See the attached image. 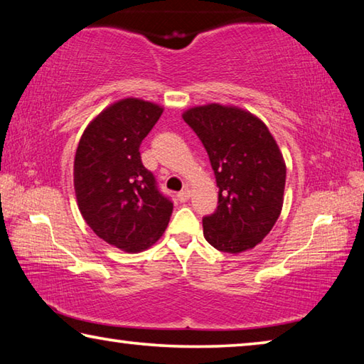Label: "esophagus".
I'll list each match as a JSON object with an SVG mask.
<instances>
[{"label":"esophagus","mask_w":364,"mask_h":364,"mask_svg":"<svg viewBox=\"0 0 364 364\" xmlns=\"http://www.w3.org/2000/svg\"><path fill=\"white\" fill-rule=\"evenodd\" d=\"M191 197V191L189 189H184L181 191V193H178V199H180L181 202H186Z\"/></svg>","instance_id":"1"}]
</instances>
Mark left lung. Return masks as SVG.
I'll list each match as a JSON object with an SVG mask.
<instances>
[{"instance_id": "obj_1", "label": "left lung", "mask_w": 364, "mask_h": 364, "mask_svg": "<svg viewBox=\"0 0 364 364\" xmlns=\"http://www.w3.org/2000/svg\"><path fill=\"white\" fill-rule=\"evenodd\" d=\"M184 122L202 141L218 186V207L202 218L217 250L239 254L263 241L279 218L286 164L267 125L237 107L189 109Z\"/></svg>"}]
</instances>
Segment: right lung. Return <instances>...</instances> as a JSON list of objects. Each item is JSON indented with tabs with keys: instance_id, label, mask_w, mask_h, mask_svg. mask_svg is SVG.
<instances>
[{
	"instance_id": "1",
	"label": "right lung",
	"mask_w": 364,
	"mask_h": 364,
	"mask_svg": "<svg viewBox=\"0 0 364 364\" xmlns=\"http://www.w3.org/2000/svg\"><path fill=\"white\" fill-rule=\"evenodd\" d=\"M162 112L157 104L127 97L102 110L77 147L73 186L82 217L96 236L125 252L156 244L173 212L139 154Z\"/></svg>"
}]
</instances>
